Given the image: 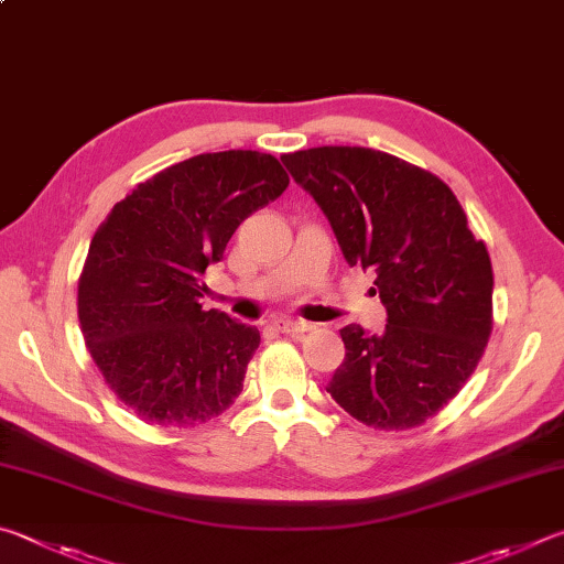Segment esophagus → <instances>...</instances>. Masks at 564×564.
<instances>
[{
  "mask_svg": "<svg viewBox=\"0 0 564 564\" xmlns=\"http://www.w3.org/2000/svg\"><path fill=\"white\" fill-rule=\"evenodd\" d=\"M274 327L284 334H304L312 329V324L302 322V319H292V317H280V319H274Z\"/></svg>",
  "mask_w": 564,
  "mask_h": 564,
  "instance_id": "1",
  "label": "esophagus"
}]
</instances>
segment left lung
I'll use <instances>...</instances> for the list:
<instances>
[{
	"label": "left lung",
	"instance_id": "8db88e82",
	"mask_svg": "<svg viewBox=\"0 0 564 564\" xmlns=\"http://www.w3.org/2000/svg\"><path fill=\"white\" fill-rule=\"evenodd\" d=\"M327 215L344 260L377 272L387 329H341L327 391L361 423L421 426L476 371L492 329V267L458 197L423 167L361 145L282 155Z\"/></svg>",
	"mask_w": 564,
	"mask_h": 564
}]
</instances>
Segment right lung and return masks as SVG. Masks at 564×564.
Here are the masks:
<instances>
[{
	"instance_id": "right-lung-1",
	"label": "right lung",
	"mask_w": 564,
	"mask_h": 564,
	"mask_svg": "<svg viewBox=\"0 0 564 564\" xmlns=\"http://www.w3.org/2000/svg\"><path fill=\"white\" fill-rule=\"evenodd\" d=\"M290 185L274 155H193L138 183L88 245L78 322L111 391L163 429L220 416L240 397L257 327L205 312L200 282L245 217Z\"/></svg>"
}]
</instances>
